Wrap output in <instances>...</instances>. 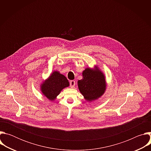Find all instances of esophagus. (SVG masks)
I'll use <instances>...</instances> for the list:
<instances>
[{
    "instance_id": "1",
    "label": "esophagus",
    "mask_w": 151,
    "mask_h": 151,
    "mask_svg": "<svg viewBox=\"0 0 151 151\" xmlns=\"http://www.w3.org/2000/svg\"><path fill=\"white\" fill-rule=\"evenodd\" d=\"M75 81H73V80L70 81V87H71L72 88H73L75 87Z\"/></svg>"
}]
</instances>
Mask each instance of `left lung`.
<instances>
[{
    "mask_svg": "<svg viewBox=\"0 0 151 151\" xmlns=\"http://www.w3.org/2000/svg\"><path fill=\"white\" fill-rule=\"evenodd\" d=\"M78 89L84 99L90 102L101 97L106 90L105 75L95 65L87 68L82 72V79L78 81Z\"/></svg>",
    "mask_w": 151,
    "mask_h": 151,
    "instance_id": "8db88e82",
    "label": "left lung"
}]
</instances>
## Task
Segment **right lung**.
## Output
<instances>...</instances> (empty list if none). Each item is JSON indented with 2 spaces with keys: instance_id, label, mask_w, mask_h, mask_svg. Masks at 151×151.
<instances>
[{
  "instance_id": "obj_1",
  "label": "right lung",
  "mask_w": 151,
  "mask_h": 151,
  "mask_svg": "<svg viewBox=\"0 0 151 151\" xmlns=\"http://www.w3.org/2000/svg\"><path fill=\"white\" fill-rule=\"evenodd\" d=\"M42 82L40 90L51 101H54L60 92L69 86V82L66 76L57 70L52 72L47 79Z\"/></svg>"
}]
</instances>
